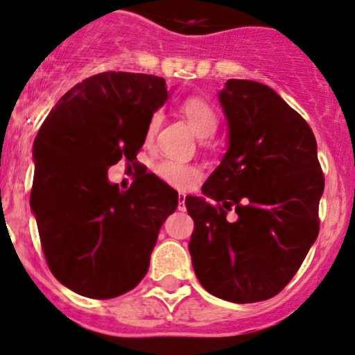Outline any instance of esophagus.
<instances>
[{
    "label": "esophagus",
    "mask_w": 355,
    "mask_h": 355,
    "mask_svg": "<svg viewBox=\"0 0 355 355\" xmlns=\"http://www.w3.org/2000/svg\"><path fill=\"white\" fill-rule=\"evenodd\" d=\"M178 209H185V195L183 193H180V196H178Z\"/></svg>",
    "instance_id": "1"
}]
</instances>
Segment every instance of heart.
Here are the masks:
<instances>
[{
	"label": "heart",
	"instance_id": "obj_1",
	"mask_svg": "<svg viewBox=\"0 0 355 355\" xmlns=\"http://www.w3.org/2000/svg\"><path fill=\"white\" fill-rule=\"evenodd\" d=\"M182 113L185 116L188 123H190L191 129L196 132V136L200 137H211L218 129V114L214 111V107L209 105L208 101L203 98H188L183 101L182 105ZM162 123V113L155 111L154 114L149 118L146 129V139L152 141L155 136V132L159 131V125ZM155 175L160 180L167 183L170 187L180 188L185 190L191 185L196 178L200 177V170L193 167L190 164L177 162V160H160L155 165Z\"/></svg>",
	"mask_w": 355,
	"mask_h": 355
}]
</instances>
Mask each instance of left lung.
Listing matches in <instances>:
<instances>
[{
    "mask_svg": "<svg viewBox=\"0 0 355 355\" xmlns=\"http://www.w3.org/2000/svg\"><path fill=\"white\" fill-rule=\"evenodd\" d=\"M218 100L227 150L201 188L205 196L185 198L195 221L188 249L211 295L262 302L284 290L320 232L324 177L316 139L267 85L227 80Z\"/></svg>",
    "mask_w": 355,
    "mask_h": 355,
    "instance_id": "left-lung-1",
    "label": "left lung"
}]
</instances>
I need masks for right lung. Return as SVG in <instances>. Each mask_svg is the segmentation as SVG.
Returning <instances> with one entry per match:
<instances>
[{"label":"right lung","mask_w":355,"mask_h":355,"mask_svg":"<svg viewBox=\"0 0 355 355\" xmlns=\"http://www.w3.org/2000/svg\"><path fill=\"white\" fill-rule=\"evenodd\" d=\"M168 96L164 78L105 71L70 88L40 125L31 209L49 268L82 297L132 290L177 209L178 193L154 173L128 191L107 180L111 165L136 160L149 118Z\"/></svg>","instance_id":"add662e5"}]
</instances>
